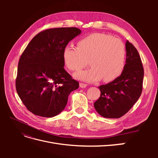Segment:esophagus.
<instances>
[{"label": "esophagus", "instance_id": "1", "mask_svg": "<svg viewBox=\"0 0 158 158\" xmlns=\"http://www.w3.org/2000/svg\"><path fill=\"white\" fill-rule=\"evenodd\" d=\"M87 86V84H84L82 82H80V87L82 88H84Z\"/></svg>", "mask_w": 158, "mask_h": 158}]
</instances>
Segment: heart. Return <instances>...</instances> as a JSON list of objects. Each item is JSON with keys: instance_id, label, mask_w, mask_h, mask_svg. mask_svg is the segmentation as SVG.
<instances>
[{"instance_id": "heart-1", "label": "heart", "mask_w": 158, "mask_h": 158, "mask_svg": "<svg viewBox=\"0 0 158 158\" xmlns=\"http://www.w3.org/2000/svg\"><path fill=\"white\" fill-rule=\"evenodd\" d=\"M77 46L66 45L64 48L65 66L71 71H78L87 66L89 60L92 66L76 73V78L89 82L103 78L108 82L122 74L127 50L121 40L106 33H94L80 39Z\"/></svg>"}]
</instances>
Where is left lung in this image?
I'll list each match as a JSON object with an SVG mask.
<instances>
[{"label": "left lung", "instance_id": "1", "mask_svg": "<svg viewBox=\"0 0 158 158\" xmlns=\"http://www.w3.org/2000/svg\"><path fill=\"white\" fill-rule=\"evenodd\" d=\"M126 64L121 76L98 87L101 95L94 106L103 117H121L132 108L142 94L144 68L140 56L128 41L126 43Z\"/></svg>", "mask_w": 158, "mask_h": 158}]
</instances>
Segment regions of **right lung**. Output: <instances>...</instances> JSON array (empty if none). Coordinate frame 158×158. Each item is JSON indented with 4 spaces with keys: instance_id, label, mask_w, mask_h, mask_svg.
I'll return each mask as SVG.
<instances>
[{
    "instance_id": "1",
    "label": "right lung",
    "mask_w": 158,
    "mask_h": 158,
    "mask_svg": "<svg viewBox=\"0 0 158 158\" xmlns=\"http://www.w3.org/2000/svg\"><path fill=\"white\" fill-rule=\"evenodd\" d=\"M77 27L51 28L33 38L18 62L16 89L27 110L35 115L52 117L65 108L69 95L79 82L66 72L63 52L80 35Z\"/></svg>"
}]
</instances>
